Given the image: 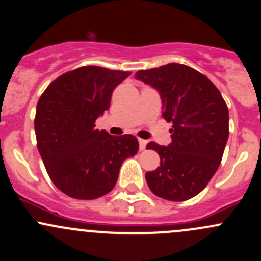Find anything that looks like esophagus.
Listing matches in <instances>:
<instances>
[{"label": "esophagus", "mask_w": 261, "mask_h": 261, "mask_svg": "<svg viewBox=\"0 0 261 261\" xmlns=\"http://www.w3.org/2000/svg\"><path fill=\"white\" fill-rule=\"evenodd\" d=\"M146 144H147V141L146 140H144V139H139V145H140V150H145L146 149Z\"/></svg>", "instance_id": "1"}]
</instances>
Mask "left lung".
I'll use <instances>...</instances> for the list:
<instances>
[{
	"mask_svg": "<svg viewBox=\"0 0 261 261\" xmlns=\"http://www.w3.org/2000/svg\"><path fill=\"white\" fill-rule=\"evenodd\" d=\"M138 80L156 89L163 117L172 122L171 144L149 142L160 166L145 174L150 190L170 201L196 196L218 170L229 138V110L206 76L181 64L138 71Z\"/></svg>",
	"mask_w": 261,
	"mask_h": 261,
	"instance_id": "obj_1",
	"label": "left lung"
}]
</instances>
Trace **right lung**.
<instances>
[{
	"mask_svg": "<svg viewBox=\"0 0 261 261\" xmlns=\"http://www.w3.org/2000/svg\"><path fill=\"white\" fill-rule=\"evenodd\" d=\"M130 75L84 66L57 77L41 95L35 117L37 149L52 182L66 195L79 200L106 195L125 159L138 153L135 136L95 128L115 87Z\"/></svg>",
	"mask_w": 261,
	"mask_h": 261,
	"instance_id": "1",
	"label": "right lung"
}]
</instances>
